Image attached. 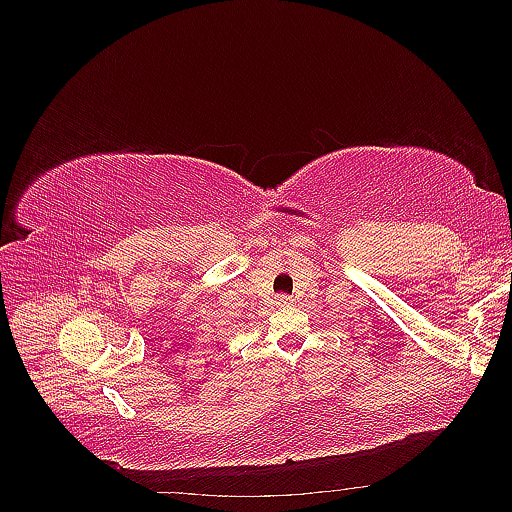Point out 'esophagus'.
<instances>
[{
	"label": "esophagus",
	"instance_id": "34e87169",
	"mask_svg": "<svg viewBox=\"0 0 512 512\" xmlns=\"http://www.w3.org/2000/svg\"><path fill=\"white\" fill-rule=\"evenodd\" d=\"M292 299L290 297H286V294H280V297H277V305H288Z\"/></svg>",
	"mask_w": 512,
	"mask_h": 512
}]
</instances>
